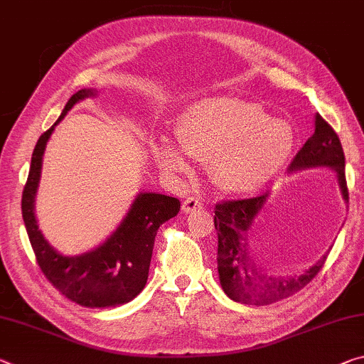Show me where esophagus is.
Instances as JSON below:
<instances>
[{
    "label": "esophagus",
    "mask_w": 364,
    "mask_h": 364,
    "mask_svg": "<svg viewBox=\"0 0 364 364\" xmlns=\"http://www.w3.org/2000/svg\"><path fill=\"white\" fill-rule=\"evenodd\" d=\"M203 205L204 204L200 203L198 198H188V199H184V203H183V210L186 213H193L194 210L203 209Z\"/></svg>",
    "instance_id": "1"
}]
</instances>
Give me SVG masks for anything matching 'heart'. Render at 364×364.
I'll return each instance as SVG.
<instances>
[{
    "instance_id": "heart-1",
    "label": "heart",
    "mask_w": 364,
    "mask_h": 364,
    "mask_svg": "<svg viewBox=\"0 0 364 364\" xmlns=\"http://www.w3.org/2000/svg\"><path fill=\"white\" fill-rule=\"evenodd\" d=\"M179 147L157 142L154 155L170 175L191 170L188 157L205 164L218 191L247 196L275 180L295 147V131L285 119L269 118L255 102L207 97L184 109L176 121Z\"/></svg>"
}]
</instances>
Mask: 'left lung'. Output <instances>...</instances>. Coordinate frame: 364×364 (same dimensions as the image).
I'll list each match as a JSON object with an SVG mask.
<instances>
[{
    "instance_id": "left-lung-1",
    "label": "left lung",
    "mask_w": 364,
    "mask_h": 364,
    "mask_svg": "<svg viewBox=\"0 0 364 364\" xmlns=\"http://www.w3.org/2000/svg\"><path fill=\"white\" fill-rule=\"evenodd\" d=\"M309 168H331L337 176L340 194L348 203L345 180V155L336 131L316 113L314 134L288 166V173ZM269 193L257 198L227 200L215 205V230L218 235L217 269L225 295L245 304H272L295 295L306 287L324 265L328 251L311 267L298 274H274L257 262L250 246V233L259 213L265 210Z\"/></svg>"
}]
</instances>
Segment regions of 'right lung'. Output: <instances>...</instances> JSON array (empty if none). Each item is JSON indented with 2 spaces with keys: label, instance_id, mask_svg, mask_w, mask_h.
Instances as JSON below:
<instances>
[{
  "label": "right lung",
  "instance_id": "obj_1",
  "mask_svg": "<svg viewBox=\"0 0 364 364\" xmlns=\"http://www.w3.org/2000/svg\"><path fill=\"white\" fill-rule=\"evenodd\" d=\"M95 95V89L76 92L68 100L56 123L40 136L22 193V218L40 269L61 295L85 308H113L129 303L144 290L157 230L180 212L181 204L176 198L165 194L139 193L117 230L102 245L79 256L61 255L45 240L33 212L45 147L55 126L69 109Z\"/></svg>",
  "mask_w": 364,
  "mask_h": 364
}]
</instances>
